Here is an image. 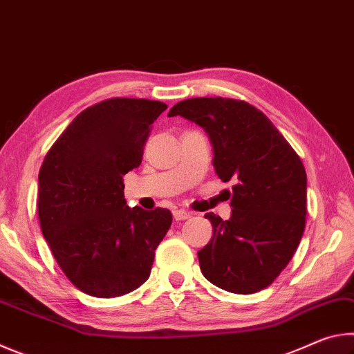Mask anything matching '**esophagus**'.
Segmentation results:
<instances>
[{"label": "esophagus", "mask_w": 354, "mask_h": 354, "mask_svg": "<svg viewBox=\"0 0 354 354\" xmlns=\"http://www.w3.org/2000/svg\"><path fill=\"white\" fill-rule=\"evenodd\" d=\"M190 212L184 211V209H179V211H173V217L175 220H185V218H190Z\"/></svg>", "instance_id": "34e87169"}]
</instances>
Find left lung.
<instances>
[{"mask_svg": "<svg viewBox=\"0 0 354 354\" xmlns=\"http://www.w3.org/2000/svg\"><path fill=\"white\" fill-rule=\"evenodd\" d=\"M183 117L206 131L214 169L232 185L227 220L214 212V234L198 251L201 273L232 293L259 292L284 270L306 223V170L267 115L245 101L190 98L169 117Z\"/></svg>", "mask_w": 354, "mask_h": 354, "instance_id": "obj_1", "label": "left lung"}]
</instances>
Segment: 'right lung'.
I'll return each mask as SVG.
<instances>
[{
	"label": "right lung",
	"mask_w": 354,
	"mask_h": 354,
	"mask_svg": "<svg viewBox=\"0 0 354 354\" xmlns=\"http://www.w3.org/2000/svg\"><path fill=\"white\" fill-rule=\"evenodd\" d=\"M160 101L112 98L82 111L39 171L41 234L59 267L84 293L124 295L149 277L171 225L169 209L129 207L123 176L142 162Z\"/></svg>",
	"instance_id": "right-lung-1"
}]
</instances>
